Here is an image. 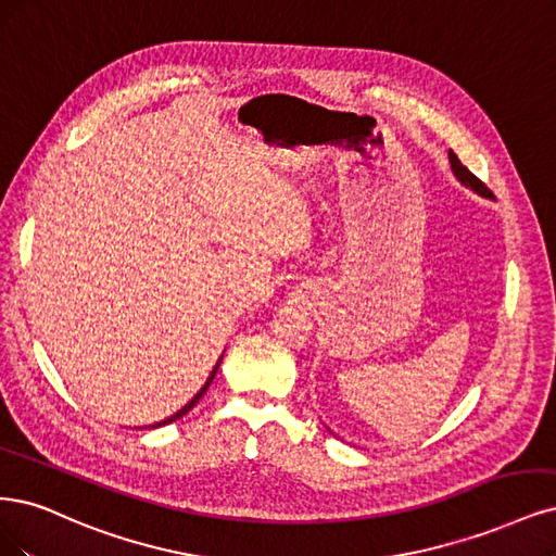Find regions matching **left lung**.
I'll use <instances>...</instances> for the list:
<instances>
[{
    "label": "left lung",
    "mask_w": 556,
    "mask_h": 556,
    "mask_svg": "<svg viewBox=\"0 0 556 556\" xmlns=\"http://www.w3.org/2000/svg\"><path fill=\"white\" fill-rule=\"evenodd\" d=\"M448 163H451V169H453V175H455L457 181H460L463 186H467L469 190H473V193H478L481 198H488V200L492 198V190L481 179L473 177L471 172L460 163V159L453 154V151H448Z\"/></svg>",
    "instance_id": "8db88e82"
}]
</instances>
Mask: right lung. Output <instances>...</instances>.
Wrapping results in <instances>:
<instances>
[{"mask_svg":"<svg viewBox=\"0 0 556 556\" xmlns=\"http://www.w3.org/2000/svg\"><path fill=\"white\" fill-rule=\"evenodd\" d=\"M220 361H223V356L218 358V363H216V366H214V370H212V375H208L206 377V381H204V387L193 395V397H190L188 402H186V405L179 409V412H175V414H172V416H167V418H163V420H159V424H151V426H147L149 430H154V428H161V426H167V424H172V420H177V418H181L184 414H188L190 409H193L195 405H198V402H200V397L206 393V389L208 387H212V381H214V377H216V372H218V366H220Z\"/></svg>","mask_w":556,"mask_h":556,"instance_id":"right-lung-1","label":"right lung"}]
</instances>
